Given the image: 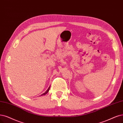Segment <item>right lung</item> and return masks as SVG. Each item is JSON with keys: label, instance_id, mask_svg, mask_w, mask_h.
<instances>
[{"label": "right lung", "instance_id": "right-lung-1", "mask_svg": "<svg viewBox=\"0 0 123 123\" xmlns=\"http://www.w3.org/2000/svg\"><path fill=\"white\" fill-rule=\"evenodd\" d=\"M49 88H50V86H49V88L48 89V90L46 91H45L44 93H43V94H42L41 95V96H43V95H45V94H47V93H48V92L49 91Z\"/></svg>", "mask_w": 123, "mask_h": 123}]
</instances>
